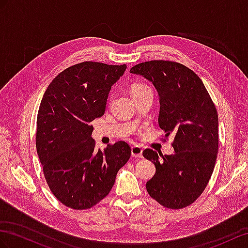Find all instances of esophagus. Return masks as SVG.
<instances>
[{
  "instance_id": "obj_1",
  "label": "esophagus",
  "mask_w": 248,
  "mask_h": 248,
  "mask_svg": "<svg viewBox=\"0 0 248 248\" xmlns=\"http://www.w3.org/2000/svg\"><path fill=\"white\" fill-rule=\"evenodd\" d=\"M142 152H143V150L141 149V147H138V145H134V147L131 148L132 157L141 158L142 157Z\"/></svg>"
}]
</instances>
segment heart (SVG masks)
Segmentation results:
<instances>
[{
  "instance_id": "b5f03b06",
  "label": "heart",
  "mask_w": 248,
  "mask_h": 248,
  "mask_svg": "<svg viewBox=\"0 0 248 248\" xmlns=\"http://www.w3.org/2000/svg\"><path fill=\"white\" fill-rule=\"evenodd\" d=\"M144 88H148V86L142 85V84H135V85H133L131 88V93L138 92V91L142 90V89H144Z\"/></svg>"
}]
</instances>
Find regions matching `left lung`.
<instances>
[{"label": "left lung", "instance_id": "1", "mask_svg": "<svg viewBox=\"0 0 248 248\" xmlns=\"http://www.w3.org/2000/svg\"><path fill=\"white\" fill-rule=\"evenodd\" d=\"M130 72L151 81L159 95L158 124L174 135L172 155L147 149L143 157L155 164L147 182L152 198L168 208L188 206L211 179L218 153V113L207 90L194 71L179 62L151 61Z\"/></svg>", "mask_w": 248, "mask_h": 248}]
</instances>
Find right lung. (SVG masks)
I'll return each mask as SVG.
<instances>
[{"instance_id":"right-lung-1","label":"right lung","mask_w":248,"mask_h":248,"mask_svg":"<svg viewBox=\"0 0 248 248\" xmlns=\"http://www.w3.org/2000/svg\"><path fill=\"white\" fill-rule=\"evenodd\" d=\"M125 69L76 63L56 76L44 93L36 120L37 155L51 192L70 208L87 209L103 200L131 156L124 141L95 149L90 124L104 115L111 88Z\"/></svg>"}]
</instances>
